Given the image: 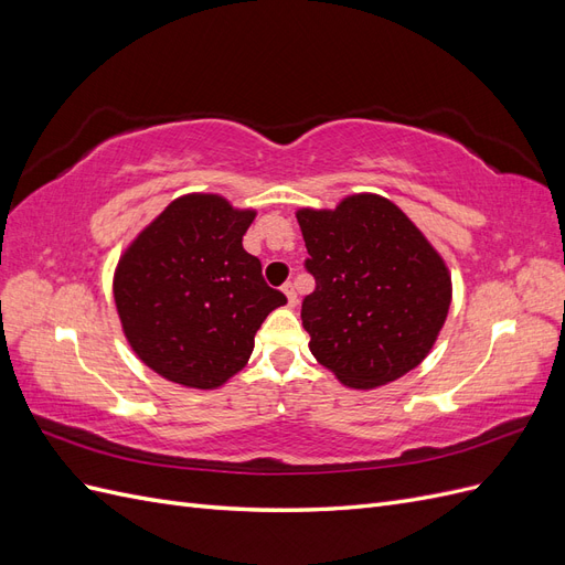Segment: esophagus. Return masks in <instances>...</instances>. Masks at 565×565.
Wrapping results in <instances>:
<instances>
[{"instance_id":"34e87169","label":"esophagus","mask_w":565,"mask_h":565,"mask_svg":"<svg viewBox=\"0 0 565 565\" xmlns=\"http://www.w3.org/2000/svg\"><path fill=\"white\" fill-rule=\"evenodd\" d=\"M282 292H285L289 306H297V289H295L292 282H285V285H282Z\"/></svg>"}]
</instances>
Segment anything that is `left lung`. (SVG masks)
Here are the masks:
<instances>
[{
  "instance_id": "1",
  "label": "left lung",
  "mask_w": 565,
  "mask_h": 565,
  "mask_svg": "<svg viewBox=\"0 0 565 565\" xmlns=\"http://www.w3.org/2000/svg\"><path fill=\"white\" fill-rule=\"evenodd\" d=\"M316 289L301 303L316 361L353 388L417 367L446 322L452 285L438 252L396 204L351 195L337 210H299Z\"/></svg>"
}]
</instances>
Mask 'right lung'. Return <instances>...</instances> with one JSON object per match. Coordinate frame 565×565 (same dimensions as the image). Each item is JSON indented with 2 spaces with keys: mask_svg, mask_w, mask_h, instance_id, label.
<instances>
[{
  "mask_svg": "<svg viewBox=\"0 0 565 565\" xmlns=\"http://www.w3.org/2000/svg\"><path fill=\"white\" fill-rule=\"evenodd\" d=\"M254 212L218 195H183L152 221L115 270L122 330L164 380L216 388L243 370L266 316L287 303L245 252Z\"/></svg>",
  "mask_w": 565,
  "mask_h": 565,
  "instance_id": "1",
  "label": "right lung"
}]
</instances>
